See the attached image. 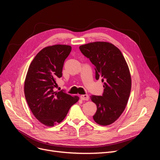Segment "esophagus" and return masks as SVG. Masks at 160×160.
Listing matches in <instances>:
<instances>
[{
    "label": "esophagus",
    "instance_id": "34e87169",
    "mask_svg": "<svg viewBox=\"0 0 160 160\" xmlns=\"http://www.w3.org/2000/svg\"><path fill=\"white\" fill-rule=\"evenodd\" d=\"M80 98L83 101H88L89 99L88 95H81L80 96Z\"/></svg>",
    "mask_w": 160,
    "mask_h": 160
}]
</instances>
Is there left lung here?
<instances>
[{
  "label": "left lung",
  "mask_w": 160,
  "mask_h": 160,
  "mask_svg": "<svg viewBox=\"0 0 160 160\" xmlns=\"http://www.w3.org/2000/svg\"><path fill=\"white\" fill-rule=\"evenodd\" d=\"M79 49L94 65L95 79L101 78L104 83L102 95L90 97L97 105L93 119L101 125H110L122 114L129 98L132 79L128 65L118 48L108 42H90Z\"/></svg>",
  "instance_id": "1"
}]
</instances>
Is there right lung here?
<instances>
[{
  "mask_svg": "<svg viewBox=\"0 0 160 160\" xmlns=\"http://www.w3.org/2000/svg\"><path fill=\"white\" fill-rule=\"evenodd\" d=\"M71 51L69 45L47 47L37 53L27 71L24 87L27 102L35 117L48 127L61 122L79 100L64 91H54Z\"/></svg>",
  "mask_w": 160,
  "mask_h": 160,
  "instance_id": "right-lung-1",
  "label": "right lung"
}]
</instances>
